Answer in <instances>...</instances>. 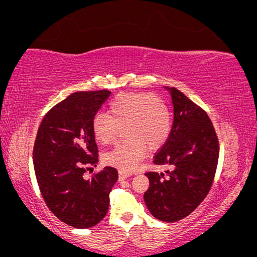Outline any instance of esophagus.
Returning a JSON list of instances; mask_svg holds the SVG:
<instances>
[{"label": "esophagus", "mask_w": 257, "mask_h": 257, "mask_svg": "<svg viewBox=\"0 0 257 257\" xmlns=\"http://www.w3.org/2000/svg\"><path fill=\"white\" fill-rule=\"evenodd\" d=\"M130 177H131V173H127V172H124V171H119V179H120V180Z\"/></svg>", "instance_id": "1"}]
</instances>
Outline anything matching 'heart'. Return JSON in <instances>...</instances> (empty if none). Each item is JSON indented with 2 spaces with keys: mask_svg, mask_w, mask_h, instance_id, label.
<instances>
[{
  "mask_svg": "<svg viewBox=\"0 0 257 257\" xmlns=\"http://www.w3.org/2000/svg\"><path fill=\"white\" fill-rule=\"evenodd\" d=\"M125 127L126 142L105 153V163L121 171H132L150 151L160 149L171 132V112L157 94L120 93L108 104L107 114L97 113L92 120L94 138L101 145L117 139Z\"/></svg>",
  "mask_w": 257,
  "mask_h": 257,
  "instance_id": "b5f03b06",
  "label": "heart"
}]
</instances>
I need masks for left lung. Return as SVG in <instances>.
<instances>
[{
    "label": "left lung",
    "mask_w": 257,
    "mask_h": 257,
    "mask_svg": "<svg viewBox=\"0 0 257 257\" xmlns=\"http://www.w3.org/2000/svg\"><path fill=\"white\" fill-rule=\"evenodd\" d=\"M173 104V125L166 143L154 157L165 173L149 172L144 194L147 208L158 220L184 219L208 194L219 160V140L208 114L174 87L165 86Z\"/></svg>",
    "instance_id": "left-lung-1"
}]
</instances>
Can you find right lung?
Returning a JSON list of instances; mask_svg holds the SVG:
<instances>
[{
    "mask_svg": "<svg viewBox=\"0 0 257 257\" xmlns=\"http://www.w3.org/2000/svg\"><path fill=\"white\" fill-rule=\"evenodd\" d=\"M110 94L108 90L70 94L44 115L35 142V174L45 203L59 220L79 229L104 219L118 180L110 166L84 179L98 163L93 117Z\"/></svg>",
    "mask_w": 257,
    "mask_h": 257,
    "instance_id": "right-lung-1",
    "label": "right lung"
}]
</instances>
